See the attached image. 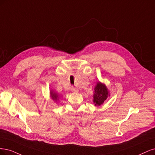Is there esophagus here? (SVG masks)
<instances>
[{"instance_id": "1", "label": "esophagus", "mask_w": 155, "mask_h": 155, "mask_svg": "<svg viewBox=\"0 0 155 155\" xmlns=\"http://www.w3.org/2000/svg\"><path fill=\"white\" fill-rule=\"evenodd\" d=\"M71 91H73V92H74V93H78V92L79 91V90H78V89L77 88L74 87H71Z\"/></svg>"}]
</instances>
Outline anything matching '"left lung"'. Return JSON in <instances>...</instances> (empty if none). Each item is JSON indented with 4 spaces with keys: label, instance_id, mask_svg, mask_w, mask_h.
I'll use <instances>...</instances> for the list:
<instances>
[{
    "label": "left lung",
    "instance_id": "obj_1",
    "mask_svg": "<svg viewBox=\"0 0 155 155\" xmlns=\"http://www.w3.org/2000/svg\"><path fill=\"white\" fill-rule=\"evenodd\" d=\"M110 97V93L106 84L98 82L94 88L93 103L95 106H101Z\"/></svg>",
    "mask_w": 155,
    "mask_h": 155
}]
</instances>
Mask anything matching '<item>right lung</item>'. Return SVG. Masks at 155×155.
I'll use <instances>...</instances> for the list:
<instances>
[{
    "instance_id": "obj_1",
    "label": "right lung",
    "mask_w": 155,
    "mask_h": 155,
    "mask_svg": "<svg viewBox=\"0 0 155 155\" xmlns=\"http://www.w3.org/2000/svg\"><path fill=\"white\" fill-rule=\"evenodd\" d=\"M50 93V97L51 98L53 101H54V102L58 101L59 98L61 97L58 93H57L56 91H54V90H53V89L50 90V93Z\"/></svg>"
}]
</instances>
